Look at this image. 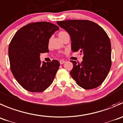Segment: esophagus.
<instances>
[{
    "label": "esophagus",
    "instance_id": "34e87169",
    "mask_svg": "<svg viewBox=\"0 0 123 123\" xmlns=\"http://www.w3.org/2000/svg\"><path fill=\"white\" fill-rule=\"evenodd\" d=\"M65 61H64V60H60V64H64V63H65Z\"/></svg>",
    "mask_w": 123,
    "mask_h": 123
}]
</instances>
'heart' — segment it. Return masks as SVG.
<instances>
[{"mask_svg": "<svg viewBox=\"0 0 123 123\" xmlns=\"http://www.w3.org/2000/svg\"><path fill=\"white\" fill-rule=\"evenodd\" d=\"M68 35H69V34H68V32L66 31H60V32L59 33V36L60 37V39H63V37Z\"/></svg>", "mask_w": 123, "mask_h": 123, "instance_id": "heart-1", "label": "heart"}]
</instances>
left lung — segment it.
<instances>
[{"label":"left lung","instance_id":"obj_1","mask_svg":"<svg viewBox=\"0 0 123 123\" xmlns=\"http://www.w3.org/2000/svg\"><path fill=\"white\" fill-rule=\"evenodd\" d=\"M70 35L73 52L83 54L81 63L72 62L70 72L76 84L84 89H93L102 84L111 67V45L102 27L92 21L69 20L57 21Z\"/></svg>","mask_w":123,"mask_h":123}]
</instances>
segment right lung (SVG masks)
<instances>
[{
	"label": "right lung",
	"instance_id": "add662e5",
	"mask_svg": "<svg viewBox=\"0 0 123 123\" xmlns=\"http://www.w3.org/2000/svg\"><path fill=\"white\" fill-rule=\"evenodd\" d=\"M49 22H36L19 29L8 48L10 68L17 82L30 92H42L53 82L60 66L56 60L41 64L40 54L48 53V42L58 30Z\"/></svg>",
	"mask_w": 123,
	"mask_h": 123
}]
</instances>
